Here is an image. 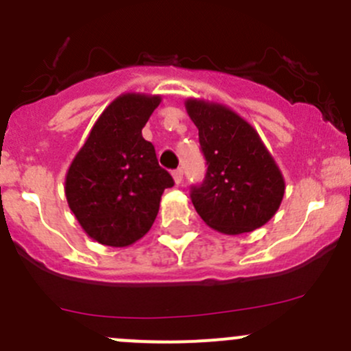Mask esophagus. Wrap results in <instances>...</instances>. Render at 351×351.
<instances>
[{
    "instance_id": "1",
    "label": "esophagus",
    "mask_w": 351,
    "mask_h": 351,
    "mask_svg": "<svg viewBox=\"0 0 351 351\" xmlns=\"http://www.w3.org/2000/svg\"><path fill=\"white\" fill-rule=\"evenodd\" d=\"M173 180H175L176 185H180V183L183 182V169L182 168H178L173 171Z\"/></svg>"
}]
</instances>
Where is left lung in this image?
Segmentation results:
<instances>
[{
  "mask_svg": "<svg viewBox=\"0 0 351 351\" xmlns=\"http://www.w3.org/2000/svg\"><path fill=\"white\" fill-rule=\"evenodd\" d=\"M185 107L207 161L204 182L190 193L198 215L224 234L267 224L280 207L285 182L256 130L224 105L190 98Z\"/></svg>",
  "mask_w": 351,
  "mask_h": 351,
  "instance_id": "obj_1",
  "label": "left lung"
}]
</instances>
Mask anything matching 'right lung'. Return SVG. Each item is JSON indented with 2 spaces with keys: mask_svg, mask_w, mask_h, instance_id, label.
Listing matches in <instances>:
<instances>
[{
  "mask_svg": "<svg viewBox=\"0 0 351 351\" xmlns=\"http://www.w3.org/2000/svg\"><path fill=\"white\" fill-rule=\"evenodd\" d=\"M158 95L125 93L95 122L66 175V198L88 236L123 247L153 226L165 189L175 185L159 166L143 127L158 107Z\"/></svg>",
  "mask_w": 351,
  "mask_h": 351,
  "instance_id": "obj_1",
  "label": "right lung"
}]
</instances>
